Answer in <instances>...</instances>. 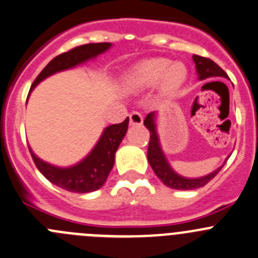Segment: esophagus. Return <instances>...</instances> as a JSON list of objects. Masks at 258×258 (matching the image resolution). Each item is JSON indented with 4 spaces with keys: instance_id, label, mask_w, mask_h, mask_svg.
<instances>
[{
    "instance_id": "34e87169",
    "label": "esophagus",
    "mask_w": 258,
    "mask_h": 258,
    "mask_svg": "<svg viewBox=\"0 0 258 258\" xmlns=\"http://www.w3.org/2000/svg\"><path fill=\"white\" fill-rule=\"evenodd\" d=\"M142 122H144V117L140 112H131V114H130V124L131 126H140V124H142Z\"/></svg>"
}]
</instances>
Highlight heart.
Segmentation results:
<instances>
[{
    "label": "heart",
    "mask_w": 258,
    "mask_h": 258,
    "mask_svg": "<svg viewBox=\"0 0 258 258\" xmlns=\"http://www.w3.org/2000/svg\"><path fill=\"white\" fill-rule=\"evenodd\" d=\"M186 68L181 62L171 64L170 60L164 57H155L140 61L132 67L124 76L123 82L130 91H142L155 87L161 81V92L170 94L181 87L186 79Z\"/></svg>",
    "instance_id": "1"
}]
</instances>
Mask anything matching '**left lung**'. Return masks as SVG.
I'll list each match as a JSON object with an SVG mask.
<instances>
[{
	"instance_id": "8db88e82",
	"label": "left lung",
	"mask_w": 258,
	"mask_h": 258,
	"mask_svg": "<svg viewBox=\"0 0 258 258\" xmlns=\"http://www.w3.org/2000/svg\"><path fill=\"white\" fill-rule=\"evenodd\" d=\"M192 60L196 62L197 72L201 81L207 78H213V77H221V78H228L226 72L216 64L213 60L208 59V57L199 56V55H194ZM144 124L146 128L150 131V141H149V149H147V160H149L150 165H151L152 170L155 174L157 175L160 180L164 182L166 186L171 187V189L176 190H192L198 189V187L204 186L208 184L223 167L216 170V171L211 172V174L206 175L202 177H196V179H189V177H184L181 175L176 174L171 166L167 162L166 157H165L164 152H162L161 145L159 141V135L156 132V124H155V112H151L145 118Z\"/></svg>"
}]
</instances>
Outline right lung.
<instances>
[{
  "label": "right lung",
  "instance_id": "obj_1",
  "mask_svg": "<svg viewBox=\"0 0 258 258\" xmlns=\"http://www.w3.org/2000/svg\"><path fill=\"white\" fill-rule=\"evenodd\" d=\"M112 46L111 42L86 44L55 56L41 71L31 86V91L45 78L56 72L74 68L87 60L93 59ZM128 117L123 122L104 128L91 154L71 167H57L42 161L30 149L32 160L39 171L56 186L73 192H91L98 190L106 182L114 165V155L128 128Z\"/></svg>",
  "mask_w": 258,
  "mask_h": 258
}]
</instances>
